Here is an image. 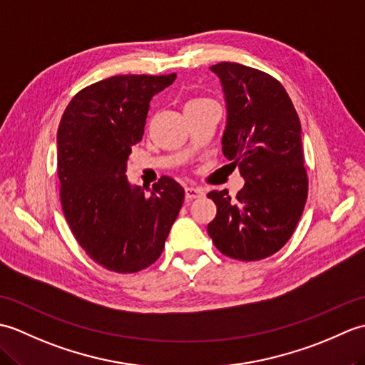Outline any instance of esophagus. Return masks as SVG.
Here are the masks:
<instances>
[{
	"instance_id": "34e87169",
	"label": "esophagus",
	"mask_w": 365,
	"mask_h": 365,
	"mask_svg": "<svg viewBox=\"0 0 365 365\" xmlns=\"http://www.w3.org/2000/svg\"><path fill=\"white\" fill-rule=\"evenodd\" d=\"M204 188H199V187H187L185 188V197H187L188 200H192V199H197L200 196H204Z\"/></svg>"
}]
</instances>
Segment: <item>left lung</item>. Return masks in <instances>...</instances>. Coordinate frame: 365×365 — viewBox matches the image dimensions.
Returning a JSON list of instances; mask_svg holds the SVG:
<instances>
[{"instance_id": "1", "label": "left lung", "mask_w": 365, "mask_h": 365, "mask_svg": "<svg viewBox=\"0 0 365 365\" xmlns=\"http://www.w3.org/2000/svg\"><path fill=\"white\" fill-rule=\"evenodd\" d=\"M226 100L222 153L238 168L245 187L232 199L210 191L216 204L207 232L215 246L237 260H260L289 242L307 199L301 123L284 86L257 68L220 63Z\"/></svg>"}]
</instances>
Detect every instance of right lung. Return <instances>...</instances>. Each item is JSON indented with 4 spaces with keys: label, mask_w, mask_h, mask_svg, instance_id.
Listing matches in <instances>:
<instances>
[{
    "label": "right lung",
    "mask_w": 365,
    "mask_h": 365,
    "mask_svg": "<svg viewBox=\"0 0 365 365\" xmlns=\"http://www.w3.org/2000/svg\"><path fill=\"white\" fill-rule=\"evenodd\" d=\"M170 75H118L76 94L58 128L61 204L76 242L115 273L150 267L180 212L185 190L161 177L150 195L125 175L131 145L143 139L155 94Z\"/></svg>",
    "instance_id": "add662e5"
}]
</instances>
